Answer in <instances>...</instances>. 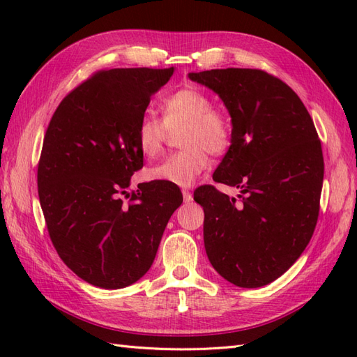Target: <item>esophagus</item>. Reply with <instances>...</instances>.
Listing matches in <instances>:
<instances>
[{
	"label": "esophagus",
	"instance_id": "34e87169",
	"mask_svg": "<svg viewBox=\"0 0 357 357\" xmlns=\"http://www.w3.org/2000/svg\"><path fill=\"white\" fill-rule=\"evenodd\" d=\"M183 196H184V202H192V199H193V196H192V193H190V190H188V188H183Z\"/></svg>",
	"mask_w": 357,
	"mask_h": 357
}]
</instances>
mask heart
Returning <instances> with one entry per match:
<instances>
[{"instance_id":"b5f03b06","label":"heart","mask_w":357,"mask_h":357,"mask_svg":"<svg viewBox=\"0 0 357 357\" xmlns=\"http://www.w3.org/2000/svg\"><path fill=\"white\" fill-rule=\"evenodd\" d=\"M161 119L146 115L136 127V142L144 156L161 153L170 132L179 133V146L184 147L150 167L149 178L179 187H190L207 169L208 155L219 156L231 144V121L221 109L213 107L204 90L185 86L165 96L159 104Z\"/></svg>"}]
</instances>
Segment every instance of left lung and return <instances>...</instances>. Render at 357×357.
<instances>
[{"mask_svg":"<svg viewBox=\"0 0 357 357\" xmlns=\"http://www.w3.org/2000/svg\"><path fill=\"white\" fill-rule=\"evenodd\" d=\"M210 87L231 116V146L215 183L241 188V202L215 185L195 190L213 268L242 288L282 276L312 239L324 181L321 139L301 98L259 69L188 75Z\"/></svg>","mask_w":357,"mask_h":357,"instance_id":"1","label":"left lung"}]
</instances>
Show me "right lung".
Returning a JSON list of instances; mask_svg holds the SVG:
<instances>
[{"instance_id": "1", "label": "right lung", "mask_w": 357, "mask_h": 357, "mask_svg": "<svg viewBox=\"0 0 357 357\" xmlns=\"http://www.w3.org/2000/svg\"><path fill=\"white\" fill-rule=\"evenodd\" d=\"M173 70H98L64 98L45 130L38 196L49 236L67 267L95 287L124 288L146 275L183 204L167 183L123 196L144 165L136 127Z\"/></svg>"}]
</instances>
